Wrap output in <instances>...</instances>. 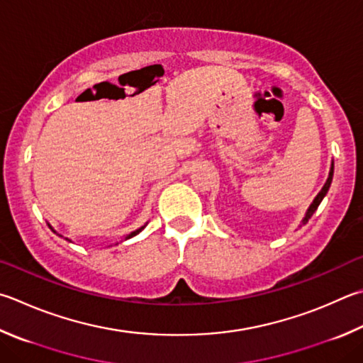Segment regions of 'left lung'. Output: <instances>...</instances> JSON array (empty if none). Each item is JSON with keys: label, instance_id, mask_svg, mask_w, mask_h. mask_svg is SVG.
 Returning <instances> with one entry per match:
<instances>
[{"label": "left lung", "instance_id": "8db88e82", "mask_svg": "<svg viewBox=\"0 0 363 363\" xmlns=\"http://www.w3.org/2000/svg\"><path fill=\"white\" fill-rule=\"evenodd\" d=\"M332 179H333V162H332L330 173H328V177H327V181H325V184H324V187L320 189V192H319L318 195H315V199L313 200V203L309 204V208H308V211H306V214H305V217H303V220H301V225H305V223H306L309 219H311V216L315 213V209H318V206L320 204V201L324 200V196L327 195L328 189H330Z\"/></svg>", "mask_w": 363, "mask_h": 363}]
</instances>
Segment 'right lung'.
Listing matches in <instances>:
<instances>
[{"label":"right lung","mask_w":363,"mask_h":363,"mask_svg":"<svg viewBox=\"0 0 363 363\" xmlns=\"http://www.w3.org/2000/svg\"><path fill=\"white\" fill-rule=\"evenodd\" d=\"M48 225L50 227V230H52V232H54V233H57L55 232V230L54 228H52V225H50V223H48ZM144 227H146V225H143V227H140V228H138V230H135V232H131L130 235H127V236H125V240H130V238H133V236H136L138 233H140V232H143V230H144ZM62 236V235H60ZM68 240V238H67ZM68 241H71V240H68Z\"/></svg>","instance_id":"1"}]
</instances>
